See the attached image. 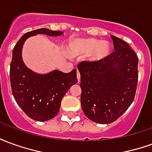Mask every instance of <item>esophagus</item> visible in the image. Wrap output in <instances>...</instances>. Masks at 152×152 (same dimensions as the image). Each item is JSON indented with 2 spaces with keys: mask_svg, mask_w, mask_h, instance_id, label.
<instances>
[{
  "mask_svg": "<svg viewBox=\"0 0 152 152\" xmlns=\"http://www.w3.org/2000/svg\"><path fill=\"white\" fill-rule=\"evenodd\" d=\"M76 76H77V80H78V82H80V74L79 71H77V72H76Z\"/></svg>",
  "mask_w": 152,
  "mask_h": 152,
  "instance_id": "obj_1",
  "label": "esophagus"
}]
</instances>
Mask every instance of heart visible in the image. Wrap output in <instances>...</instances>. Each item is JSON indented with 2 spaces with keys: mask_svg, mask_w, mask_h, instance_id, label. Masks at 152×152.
I'll use <instances>...</instances> for the list:
<instances>
[{
  "mask_svg": "<svg viewBox=\"0 0 152 152\" xmlns=\"http://www.w3.org/2000/svg\"><path fill=\"white\" fill-rule=\"evenodd\" d=\"M68 53L72 56L89 55V60L91 62H99L104 59L110 53L111 47L107 41L86 38L76 39L71 41L67 46Z\"/></svg>",
  "mask_w": 152,
  "mask_h": 152,
  "instance_id": "b5f03b06",
  "label": "heart"
}]
</instances>
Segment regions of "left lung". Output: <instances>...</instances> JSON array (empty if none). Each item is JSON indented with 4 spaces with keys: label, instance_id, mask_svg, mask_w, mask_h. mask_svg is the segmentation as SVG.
Segmentation results:
<instances>
[{
    "label": "left lung",
    "instance_id": "8db88e82",
    "mask_svg": "<svg viewBox=\"0 0 152 152\" xmlns=\"http://www.w3.org/2000/svg\"><path fill=\"white\" fill-rule=\"evenodd\" d=\"M114 51L99 62H81L80 104L87 117L110 124L126 112L137 89L138 58L125 41L111 36Z\"/></svg>",
    "mask_w": 152,
    "mask_h": 152
}]
</instances>
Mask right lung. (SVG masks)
I'll return each mask as SVG.
<instances>
[{
    "label": "right lung",
    "mask_w": 152,
    "mask_h": 152,
    "mask_svg": "<svg viewBox=\"0 0 152 152\" xmlns=\"http://www.w3.org/2000/svg\"><path fill=\"white\" fill-rule=\"evenodd\" d=\"M37 34L58 37L63 32L40 28L23 35L13 50L10 78L14 98L25 114L35 121H46L58 115L63 98L77 82L76 69L68 73L53 70L46 74L29 69L23 61L22 50L28 38Z\"/></svg>",
    "instance_id": "right-lung-1"
}]
</instances>
